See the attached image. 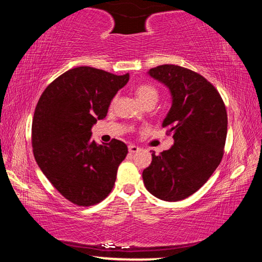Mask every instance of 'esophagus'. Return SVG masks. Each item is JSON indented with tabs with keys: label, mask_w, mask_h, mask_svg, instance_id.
<instances>
[{
	"label": "esophagus",
	"mask_w": 262,
	"mask_h": 262,
	"mask_svg": "<svg viewBox=\"0 0 262 262\" xmlns=\"http://www.w3.org/2000/svg\"><path fill=\"white\" fill-rule=\"evenodd\" d=\"M128 150H129L130 154H134V152L140 151L141 149L139 147H136V145H134V144H129V145H128Z\"/></svg>",
	"instance_id": "34e87169"
}]
</instances>
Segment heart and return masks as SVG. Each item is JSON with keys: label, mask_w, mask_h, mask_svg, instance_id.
<instances>
[{"label": "heart", "mask_w": 262, "mask_h": 262, "mask_svg": "<svg viewBox=\"0 0 262 262\" xmlns=\"http://www.w3.org/2000/svg\"><path fill=\"white\" fill-rule=\"evenodd\" d=\"M136 96L143 105L149 103L156 104V101L158 100L157 89L152 85H149V84H142V85L137 88Z\"/></svg>", "instance_id": "b5f03b06"}]
</instances>
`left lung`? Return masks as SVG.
I'll return each instance as SVG.
<instances>
[{
	"label": "left lung",
	"instance_id": "1",
	"mask_svg": "<svg viewBox=\"0 0 262 262\" xmlns=\"http://www.w3.org/2000/svg\"><path fill=\"white\" fill-rule=\"evenodd\" d=\"M149 75L170 89L172 106L163 127L172 147L156 156L142 173L150 193L164 201H180L200 189L224 154L228 115L224 101L210 82L193 70L163 64Z\"/></svg>",
	"mask_w": 262,
	"mask_h": 262
}]
</instances>
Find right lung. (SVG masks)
Wrapping results in <instances>:
<instances>
[{
	"instance_id": "right-lung-1",
	"label": "right lung",
	"mask_w": 262,
	"mask_h": 262,
	"mask_svg": "<svg viewBox=\"0 0 262 262\" xmlns=\"http://www.w3.org/2000/svg\"><path fill=\"white\" fill-rule=\"evenodd\" d=\"M129 74H111L92 67L70 69L42 92L32 120V148L38 166L62 196L89 207L112 190L128 148L113 139L98 145L91 128L106 117Z\"/></svg>"
}]
</instances>
